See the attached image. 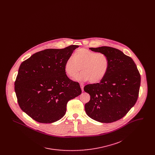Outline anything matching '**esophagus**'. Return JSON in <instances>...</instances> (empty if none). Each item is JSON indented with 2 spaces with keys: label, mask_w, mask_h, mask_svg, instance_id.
<instances>
[{
  "label": "esophagus",
  "mask_w": 155,
  "mask_h": 155,
  "mask_svg": "<svg viewBox=\"0 0 155 155\" xmlns=\"http://www.w3.org/2000/svg\"><path fill=\"white\" fill-rule=\"evenodd\" d=\"M80 86H81V90H82V91L83 92V91H84V85L82 84H80Z\"/></svg>",
  "instance_id": "1"
}]
</instances>
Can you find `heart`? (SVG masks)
Segmentation results:
<instances>
[{
  "label": "heart",
  "mask_w": 155,
  "mask_h": 155,
  "mask_svg": "<svg viewBox=\"0 0 155 155\" xmlns=\"http://www.w3.org/2000/svg\"><path fill=\"white\" fill-rule=\"evenodd\" d=\"M109 67V59L105 54L80 49L74 52L73 58L67 59L64 68L70 78H74L81 69L82 72L75 78L77 81L96 84L106 77Z\"/></svg>",
  "instance_id": "obj_1"
}]
</instances>
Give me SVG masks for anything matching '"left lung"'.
<instances>
[{
	"label": "left lung",
	"mask_w": 155,
	"mask_h": 155,
	"mask_svg": "<svg viewBox=\"0 0 155 155\" xmlns=\"http://www.w3.org/2000/svg\"><path fill=\"white\" fill-rule=\"evenodd\" d=\"M105 54L109 70L99 83L88 84L84 90L90 95L85 110L90 118L103 123L123 118L136 103L140 88V75L133 59L117 49L102 46L91 48Z\"/></svg>",
	"instance_id": "left-lung-1"
}]
</instances>
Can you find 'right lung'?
<instances>
[{
	"mask_svg": "<svg viewBox=\"0 0 155 155\" xmlns=\"http://www.w3.org/2000/svg\"><path fill=\"white\" fill-rule=\"evenodd\" d=\"M78 45L37 52L24 61L15 83L17 102L24 112L41 123H52L66 114L67 103L82 92L68 78L64 63Z\"/></svg>",
	"mask_w": 155,
	"mask_h": 155,
	"instance_id": "1",
	"label": "right lung"
}]
</instances>
